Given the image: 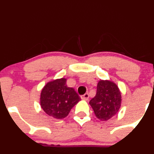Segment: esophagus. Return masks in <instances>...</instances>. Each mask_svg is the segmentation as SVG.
<instances>
[{"mask_svg": "<svg viewBox=\"0 0 154 154\" xmlns=\"http://www.w3.org/2000/svg\"><path fill=\"white\" fill-rule=\"evenodd\" d=\"M81 98H82V100H88L89 99V94L88 93H85V95H83L81 96Z\"/></svg>", "mask_w": 154, "mask_h": 154, "instance_id": "34e87169", "label": "esophagus"}]
</instances>
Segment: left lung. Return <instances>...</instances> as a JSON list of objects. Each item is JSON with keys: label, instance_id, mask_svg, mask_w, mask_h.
Here are the masks:
<instances>
[{"label": "left lung", "instance_id": "left-lung-1", "mask_svg": "<svg viewBox=\"0 0 154 154\" xmlns=\"http://www.w3.org/2000/svg\"><path fill=\"white\" fill-rule=\"evenodd\" d=\"M121 101V93L118 85L111 80L101 79L97 83L96 95L89 103L96 117L102 121H106L118 112Z\"/></svg>", "mask_w": 154, "mask_h": 154}]
</instances>
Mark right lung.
<instances>
[{
	"label": "right lung",
	"mask_w": 154,
	"mask_h": 154,
	"mask_svg": "<svg viewBox=\"0 0 154 154\" xmlns=\"http://www.w3.org/2000/svg\"><path fill=\"white\" fill-rule=\"evenodd\" d=\"M66 79H54L47 82L42 90L40 105L48 116L62 119L69 113L71 109L81 100L75 89L66 85Z\"/></svg>",
	"instance_id": "1"
}]
</instances>
